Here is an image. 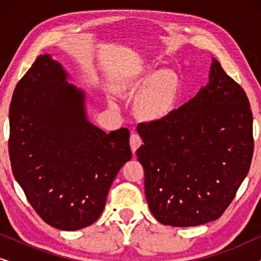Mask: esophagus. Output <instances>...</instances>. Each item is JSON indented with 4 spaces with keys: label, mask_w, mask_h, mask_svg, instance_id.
<instances>
[{
    "label": "esophagus",
    "mask_w": 261,
    "mask_h": 261,
    "mask_svg": "<svg viewBox=\"0 0 261 261\" xmlns=\"http://www.w3.org/2000/svg\"><path fill=\"white\" fill-rule=\"evenodd\" d=\"M141 144H142V141H141L140 135L137 133H133L130 135V148H132V151H133V153L137 151L139 147H140Z\"/></svg>",
    "instance_id": "obj_1"
}]
</instances>
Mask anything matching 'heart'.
<instances>
[{"label":"heart","mask_w":261,"mask_h":261,"mask_svg":"<svg viewBox=\"0 0 261 261\" xmlns=\"http://www.w3.org/2000/svg\"><path fill=\"white\" fill-rule=\"evenodd\" d=\"M119 87L130 96H138L135 112L146 122L156 123L169 119L177 108L180 84L177 74L167 70H155L140 65L126 70L119 80ZM110 106L116 107L110 99Z\"/></svg>","instance_id":"heart-1"}]
</instances>
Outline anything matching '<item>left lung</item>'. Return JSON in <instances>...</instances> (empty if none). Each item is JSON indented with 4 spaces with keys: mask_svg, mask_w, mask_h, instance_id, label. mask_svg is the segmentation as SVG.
Listing matches in <instances>:
<instances>
[{
    "mask_svg": "<svg viewBox=\"0 0 261 261\" xmlns=\"http://www.w3.org/2000/svg\"><path fill=\"white\" fill-rule=\"evenodd\" d=\"M138 133L149 210L166 226L195 227L219 219L251 166L249 101L215 58L208 84L194 98L165 121L140 123Z\"/></svg>",
    "mask_w": 261,
    "mask_h": 261,
    "instance_id": "1",
    "label": "left lung"
}]
</instances>
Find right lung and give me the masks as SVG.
<instances>
[{
  "label": "right lung",
  "instance_id": "1",
  "mask_svg": "<svg viewBox=\"0 0 261 261\" xmlns=\"http://www.w3.org/2000/svg\"><path fill=\"white\" fill-rule=\"evenodd\" d=\"M63 65L39 56L14 90L9 156L38 215L60 230L101 216L117 172L132 158L127 128L107 134L88 119L87 94Z\"/></svg>",
  "mask_w": 261,
  "mask_h": 261
}]
</instances>
